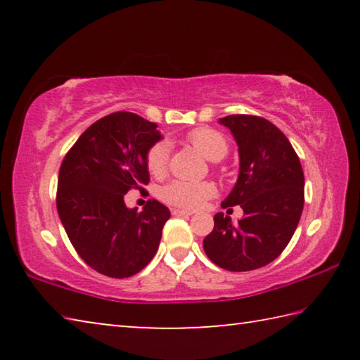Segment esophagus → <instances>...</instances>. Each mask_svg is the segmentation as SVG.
<instances>
[{"instance_id":"34e87169","label":"esophagus","mask_w":360,"mask_h":360,"mask_svg":"<svg viewBox=\"0 0 360 360\" xmlns=\"http://www.w3.org/2000/svg\"><path fill=\"white\" fill-rule=\"evenodd\" d=\"M173 216H192V211H184V210H173Z\"/></svg>"}]
</instances>
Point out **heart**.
<instances>
[{
	"mask_svg": "<svg viewBox=\"0 0 360 360\" xmlns=\"http://www.w3.org/2000/svg\"><path fill=\"white\" fill-rule=\"evenodd\" d=\"M187 139L202 154L212 162H219L227 155L229 143L221 131L208 127L195 129L187 135ZM169 162V144L165 139H160L150 146L146 152V167L152 176H163L167 173ZM216 186L212 182H191L176 179L168 182L160 188V198L163 202L182 210H197L206 200L216 195Z\"/></svg>",
	"mask_w": 360,
	"mask_h": 360,
	"instance_id": "obj_1",
	"label": "heart"
}]
</instances>
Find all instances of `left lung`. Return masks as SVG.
I'll return each mask as SVG.
<instances>
[{
	"label": "left lung",
	"instance_id": "left-lung-1",
	"mask_svg": "<svg viewBox=\"0 0 360 360\" xmlns=\"http://www.w3.org/2000/svg\"><path fill=\"white\" fill-rule=\"evenodd\" d=\"M221 124L240 152L238 181L222 208L240 205L245 216L233 224L217 212L203 249L224 270L249 271L270 264L289 245L303 211V169L289 139L270 120L231 114Z\"/></svg>",
	"mask_w": 360,
	"mask_h": 360
}]
</instances>
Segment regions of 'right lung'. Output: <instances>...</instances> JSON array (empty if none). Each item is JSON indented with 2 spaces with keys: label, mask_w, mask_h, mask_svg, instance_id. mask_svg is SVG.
Masks as SVG:
<instances>
[{
  "label": "right lung",
  "mask_w": 360,
  "mask_h": 360,
  "mask_svg": "<svg viewBox=\"0 0 360 360\" xmlns=\"http://www.w3.org/2000/svg\"><path fill=\"white\" fill-rule=\"evenodd\" d=\"M157 124L117 111L96 120L66 152L58 172L57 211L85 264L109 278H130L154 257L169 210L148 200L129 210L124 195L146 192V152L160 139Z\"/></svg>",
  "instance_id": "obj_1"
}]
</instances>
